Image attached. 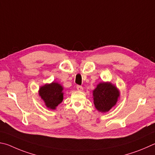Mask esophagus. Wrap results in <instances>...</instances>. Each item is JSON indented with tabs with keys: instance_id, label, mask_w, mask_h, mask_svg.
<instances>
[{
	"instance_id": "esophagus-1",
	"label": "esophagus",
	"mask_w": 155,
	"mask_h": 155,
	"mask_svg": "<svg viewBox=\"0 0 155 155\" xmlns=\"http://www.w3.org/2000/svg\"><path fill=\"white\" fill-rule=\"evenodd\" d=\"M76 88H77L78 91H83V88H82V86L77 85V86H76Z\"/></svg>"
}]
</instances>
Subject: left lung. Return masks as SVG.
<instances>
[{
  "mask_svg": "<svg viewBox=\"0 0 155 155\" xmlns=\"http://www.w3.org/2000/svg\"><path fill=\"white\" fill-rule=\"evenodd\" d=\"M119 92L111 83H100L93 91L94 106L102 112H108L118 101Z\"/></svg>",
  "mask_w": 155,
  "mask_h": 155,
  "instance_id": "1",
  "label": "left lung"
}]
</instances>
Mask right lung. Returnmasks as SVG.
<instances>
[{"label":"right lung","instance_id":"obj_1","mask_svg":"<svg viewBox=\"0 0 155 155\" xmlns=\"http://www.w3.org/2000/svg\"><path fill=\"white\" fill-rule=\"evenodd\" d=\"M62 86L58 83L52 82L50 84H45L39 89V95L44 101L45 105L51 110L61 104L63 99Z\"/></svg>","mask_w":155,"mask_h":155}]
</instances>
